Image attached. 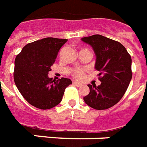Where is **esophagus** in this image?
<instances>
[{
	"label": "esophagus",
	"mask_w": 147,
	"mask_h": 147,
	"mask_svg": "<svg viewBox=\"0 0 147 147\" xmlns=\"http://www.w3.org/2000/svg\"><path fill=\"white\" fill-rule=\"evenodd\" d=\"M73 85L74 86H81L82 84L78 83V82H73Z\"/></svg>",
	"instance_id": "obj_1"
}]
</instances>
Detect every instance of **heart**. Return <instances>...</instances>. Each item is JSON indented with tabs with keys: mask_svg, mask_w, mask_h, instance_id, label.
Here are the masks:
<instances>
[{
	"mask_svg": "<svg viewBox=\"0 0 147 147\" xmlns=\"http://www.w3.org/2000/svg\"><path fill=\"white\" fill-rule=\"evenodd\" d=\"M84 74H85V69L81 68H76L71 71L72 77L77 80H82L84 78Z\"/></svg>",
	"mask_w": 147,
	"mask_h": 147,
	"instance_id": "b5f03b06",
	"label": "heart"
}]
</instances>
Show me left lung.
I'll return each instance as SVG.
<instances>
[{"label":"left lung","instance_id":"obj_1","mask_svg":"<svg viewBox=\"0 0 147 147\" xmlns=\"http://www.w3.org/2000/svg\"><path fill=\"white\" fill-rule=\"evenodd\" d=\"M82 41L92 47L96 55L95 68L101 84L88 85L89 93L85 102L98 110L107 109L123 98L132 78V59L125 47L119 41L100 34L85 37Z\"/></svg>","mask_w":147,"mask_h":147}]
</instances>
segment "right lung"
I'll use <instances>...</instances> for the list:
<instances>
[{
	"mask_svg": "<svg viewBox=\"0 0 147 147\" xmlns=\"http://www.w3.org/2000/svg\"><path fill=\"white\" fill-rule=\"evenodd\" d=\"M68 41L56 38H45L27 44L14 61V79L17 88L31 106L49 109L59 105L71 79L55 81L49 78L59 50Z\"/></svg>",
	"mask_w": 147,
	"mask_h": 147,
	"instance_id": "obj_1",
	"label": "right lung"
}]
</instances>
